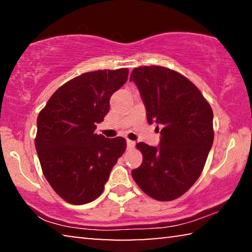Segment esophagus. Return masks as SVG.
<instances>
[{"label":"esophagus","instance_id":"34e87169","mask_svg":"<svg viewBox=\"0 0 252 252\" xmlns=\"http://www.w3.org/2000/svg\"><path fill=\"white\" fill-rule=\"evenodd\" d=\"M134 146H135L134 141H131V140H129V139L126 140V148L129 149V150H130V149H133Z\"/></svg>","mask_w":252,"mask_h":252}]
</instances>
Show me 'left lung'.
<instances>
[{"instance_id": "obj_1", "label": "left lung", "mask_w": 252, "mask_h": 252, "mask_svg": "<svg viewBox=\"0 0 252 252\" xmlns=\"http://www.w3.org/2000/svg\"><path fill=\"white\" fill-rule=\"evenodd\" d=\"M130 81L138 87L148 122L162 127L159 147L136 144L143 161L132 177L149 197L171 201L202 172L215 135L212 109L191 81L168 67H135Z\"/></svg>"}]
</instances>
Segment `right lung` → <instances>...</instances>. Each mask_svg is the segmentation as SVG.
Masks as SVG:
<instances>
[{
  "mask_svg": "<svg viewBox=\"0 0 252 252\" xmlns=\"http://www.w3.org/2000/svg\"><path fill=\"white\" fill-rule=\"evenodd\" d=\"M127 74V69L81 74L60 87L39 113L35 149L42 171L66 202L85 204L99 197L126 150L121 136L108 139L94 130Z\"/></svg>",
  "mask_w": 252,
  "mask_h": 252,
  "instance_id": "right-lung-1",
  "label": "right lung"
}]
</instances>
